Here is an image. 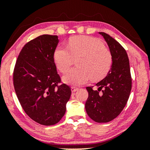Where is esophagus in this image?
Listing matches in <instances>:
<instances>
[{
  "label": "esophagus",
  "instance_id": "1",
  "mask_svg": "<svg viewBox=\"0 0 150 150\" xmlns=\"http://www.w3.org/2000/svg\"><path fill=\"white\" fill-rule=\"evenodd\" d=\"M78 89H79L78 88H76L74 87H71V92H72V93H74V92L78 91Z\"/></svg>",
  "mask_w": 150,
  "mask_h": 150
}]
</instances>
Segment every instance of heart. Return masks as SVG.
<instances>
[{"label": "heart", "instance_id": "b5f03b06", "mask_svg": "<svg viewBox=\"0 0 150 150\" xmlns=\"http://www.w3.org/2000/svg\"><path fill=\"white\" fill-rule=\"evenodd\" d=\"M67 46H59L54 52V63L61 72L66 71L78 58L79 67L63 74L65 83L81 86L92 79L100 81L107 76L112 66V57L101 40L89 36L74 37L69 40Z\"/></svg>", "mask_w": 150, "mask_h": 150}]
</instances>
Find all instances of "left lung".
<instances>
[{
  "mask_svg": "<svg viewBox=\"0 0 150 150\" xmlns=\"http://www.w3.org/2000/svg\"><path fill=\"white\" fill-rule=\"evenodd\" d=\"M107 44L112 57V63L107 76L96 84L98 90L87 87L89 97L86 112L98 123L110 122L122 111L132 89L130 63L126 51L120 43L103 32H99ZM102 91L101 92H100Z\"/></svg>",
  "mask_w": 150,
  "mask_h": 150,
  "instance_id": "obj_1",
  "label": "left lung"
}]
</instances>
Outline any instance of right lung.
Returning a JSON list of instances; mask_svg holds the SVG:
<instances>
[{"label":"right lung","instance_id":"1","mask_svg":"<svg viewBox=\"0 0 150 150\" xmlns=\"http://www.w3.org/2000/svg\"><path fill=\"white\" fill-rule=\"evenodd\" d=\"M57 35H43L24 45L16 61L13 85L22 108L30 118L44 126L58 123L71 96L69 86L57 74L54 52Z\"/></svg>","mask_w":150,"mask_h":150}]
</instances>
